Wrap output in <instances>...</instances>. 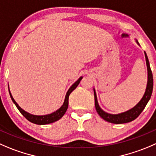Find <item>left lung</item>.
<instances>
[{
    "instance_id": "left-lung-1",
    "label": "left lung",
    "mask_w": 156,
    "mask_h": 156,
    "mask_svg": "<svg viewBox=\"0 0 156 156\" xmlns=\"http://www.w3.org/2000/svg\"><path fill=\"white\" fill-rule=\"evenodd\" d=\"M137 43H138V42H137ZM145 57H146V66H147L148 71L147 86H146V92H145L143 98H142L141 101H140L133 108L130 109L129 110L124 112V113H119V114H110V113H106V112H104V110L100 107L98 102V99H97L96 93H95V90L94 89L95 108H96L97 112H98V114L100 115V116H101V118L104 119V120L109 122V123H116V124L129 123V122H131L133 121V120H135V119H136L137 117L140 116V113L143 112V110H144L146 104L149 102V99H150L151 96H152V89H153V77H152V70H151L150 69L149 62V59H148V57L146 52H145Z\"/></svg>"
}]
</instances>
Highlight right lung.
<instances>
[{"label": "right lung", "mask_w": 156, "mask_h": 156, "mask_svg": "<svg viewBox=\"0 0 156 156\" xmlns=\"http://www.w3.org/2000/svg\"><path fill=\"white\" fill-rule=\"evenodd\" d=\"M81 79H82V77L78 78V81H77L76 82L74 83V84H72V87L69 88V90H68L67 94H66V95L64 104H63V105L58 110H57L56 111L54 112V113H50V114H48V115H44V116H36V115L30 114V113L26 112L25 110H23V109L21 108L17 104H16V102L14 101V99L13 98V97H12L11 94H10V91H9V93H10V98H11L13 102L14 103L15 105L16 106L18 110H19L20 112L23 115V116L27 119V120H28L29 121L31 122V123H35V124H38V125L49 124V123H54V122L57 121V120H58L59 119H61L63 115L65 114V113H66V110H67L68 107H69V95H70V94L72 93L75 88H76L77 86L78 85V84H79L80 81H81Z\"/></svg>", "instance_id": "1"}]
</instances>
